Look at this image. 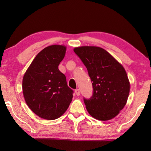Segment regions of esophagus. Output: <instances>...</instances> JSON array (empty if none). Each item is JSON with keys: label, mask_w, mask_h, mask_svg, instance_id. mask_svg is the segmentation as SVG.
I'll use <instances>...</instances> for the list:
<instances>
[{"label": "esophagus", "mask_w": 151, "mask_h": 151, "mask_svg": "<svg viewBox=\"0 0 151 151\" xmlns=\"http://www.w3.org/2000/svg\"><path fill=\"white\" fill-rule=\"evenodd\" d=\"M75 92L76 95H77V96H79V95H80V94H81V93H80V90H79L78 89H75Z\"/></svg>", "instance_id": "obj_1"}]
</instances>
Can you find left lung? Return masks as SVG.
Segmentation results:
<instances>
[{
	"mask_svg": "<svg viewBox=\"0 0 151 151\" xmlns=\"http://www.w3.org/2000/svg\"><path fill=\"white\" fill-rule=\"evenodd\" d=\"M76 53L88 69L93 94L84 99L91 116L100 121L114 118L126 105L130 82L123 66L106 50L99 47H75Z\"/></svg>",
	"mask_w": 151,
	"mask_h": 151,
	"instance_id": "8db88e82",
	"label": "left lung"
}]
</instances>
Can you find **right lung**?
Masks as SVG:
<instances>
[{"label":"right lung","mask_w":151,"mask_h":151,"mask_svg":"<svg viewBox=\"0 0 151 151\" xmlns=\"http://www.w3.org/2000/svg\"><path fill=\"white\" fill-rule=\"evenodd\" d=\"M66 47L52 45L37 54L22 78L25 102L41 118L54 120L65 113L72 101L73 91L58 69Z\"/></svg>","instance_id":"right-lung-1"}]
</instances>
